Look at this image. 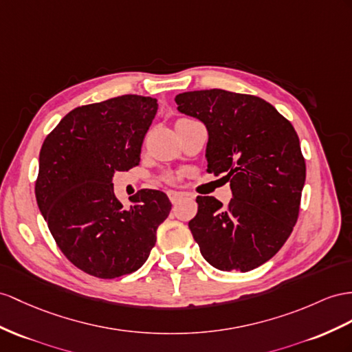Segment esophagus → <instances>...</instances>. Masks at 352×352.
Returning <instances> with one entry per match:
<instances>
[{"label": "esophagus", "instance_id": "1", "mask_svg": "<svg viewBox=\"0 0 352 352\" xmlns=\"http://www.w3.org/2000/svg\"><path fill=\"white\" fill-rule=\"evenodd\" d=\"M168 196H169V201H170V202H173V204H177L179 199H183L184 193H182V192H177V190H169V192H168Z\"/></svg>", "mask_w": 352, "mask_h": 352}]
</instances>
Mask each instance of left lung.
I'll list each match as a JSON object with an SVG mask.
<instances>
[{
  "label": "left lung",
  "instance_id": "1",
  "mask_svg": "<svg viewBox=\"0 0 352 352\" xmlns=\"http://www.w3.org/2000/svg\"><path fill=\"white\" fill-rule=\"evenodd\" d=\"M179 113L208 131V173L224 174L232 199L197 196L188 229L201 254L220 270L248 272L272 258L299 215L306 178L293 124L265 99L223 89L175 96Z\"/></svg>",
  "mask_w": 352,
  "mask_h": 352
}]
</instances>
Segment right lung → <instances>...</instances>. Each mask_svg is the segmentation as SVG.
<instances>
[{"label":"right lung","mask_w":352,"mask_h":352,"mask_svg":"<svg viewBox=\"0 0 352 352\" xmlns=\"http://www.w3.org/2000/svg\"><path fill=\"white\" fill-rule=\"evenodd\" d=\"M157 99L123 95L77 107L40 151L35 197L52 236L71 263L110 279L138 270L170 211L168 196L142 188L126 210L113 187L116 170L140 164Z\"/></svg>","instance_id":"right-lung-1"}]
</instances>
